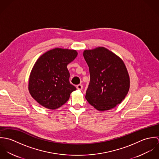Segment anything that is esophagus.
<instances>
[{
	"instance_id": "obj_1",
	"label": "esophagus",
	"mask_w": 159,
	"mask_h": 159,
	"mask_svg": "<svg viewBox=\"0 0 159 159\" xmlns=\"http://www.w3.org/2000/svg\"><path fill=\"white\" fill-rule=\"evenodd\" d=\"M76 88L78 90H82L83 89V85L82 84H78L76 86Z\"/></svg>"
}]
</instances>
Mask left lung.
Instances as JSON below:
<instances>
[{
  "label": "left lung",
  "instance_id": "1",
  "mask_svg": "<svg viewBox=\"0 0 159 159\" xmlns=\"http://www.w3.org/2000/svg\"><path fill=\"white\" fill-rule=\"evenodd\" d=\"M83 56L90 73L86 98L97 110L113 108L124 99L130 88L129 76L124 63L103 47L85 50Z\"/></svg>",
  "mask_w": 159,
  "mask_h": 159
}]
</instances>
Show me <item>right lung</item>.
<instances>
[{
	"label": "right lung",
	"instance_id": "1",
	"mask_svg": "<svg viewBox=\"0 0 159 159\" xmlns=\"http://www.w3.org/2000/svg\"><path fill=\"white\" fill-rule=\"evenodd\" d=\"M77 55L76 50L55 48L38 59L30 75L29 91L39 103L55 110L68 101L76 88L70 83L67 65Z\"/></svg>",
	"mask_w": 159,
	"mask_h": 159
}]
</instances>
